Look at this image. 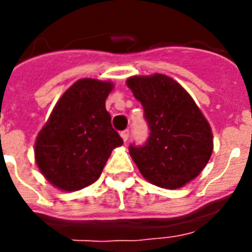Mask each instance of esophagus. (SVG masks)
<instances>
[{
    "label": "esophagus",
    "mask_w": 252,
    "mask_h": 252,
    "mask_svg": "<svg viewBox=\"0 0 252 252\" xmlns=\"http://www.w3.org/2000/svg\"><path fill=\"white\" fill-rule=\"evenodd\" d=\"M120 136H122L123 141L126 142V141H128V138H129V130H128V129L123 130L122 133H120Z\"/></svg>",
    "instance_id": "obj_1"
}]
</instances>
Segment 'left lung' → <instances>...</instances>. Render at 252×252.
Masks as SVG:
<instances>
[{"label":"left lung","instance_id":"obj_1","mask_svg":"<svg viewBox=\"0 0 252 252\" xmlns=\"http://www.w3.org/2000/svg\"><path fill=\"white\" fill-rule=\"evenodd\" d=\"M126 86L141 102L150 134L144 146H129L141 175L161 188L176 189L195 179L213 152L209 123L192 96L165 74L133 76Z\"/></svg>","mask_w":252,"mask_h":252}]
</instances>
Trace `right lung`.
Segmentation results:
<instances>
[{
  "label": "right lung",
  "instance_id": "obj_1",
  "mask_svg": "<svg viewBox=\"0 0 252 252\" xmlns=\"http://www.w3.org/2000/svg\"><path fill=\"white\" fill-rule=\"evenodd\" d=\"M112 89L110 81L78 80L61 95L37 134V167L61 191H78L94 183L111 152L123 145L106 110Z\"/></svg>",
  "mask_w": 252,
  "mask_h": 252
}]
</instances>
